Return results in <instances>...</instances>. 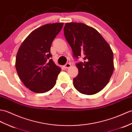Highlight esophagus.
I'll return each mask as SVG.
<instances>
[{"mask_svg":"<svg viewBox=\"0 0 132 132\" xmlns=\"http://www.w3.org/2000/svg\"><path fill=\"white\" fill-rule=\"evenodd\" d=\"M71 67V64L69 63H67L66 65L64 66V68L66 69L69 68V67Z\"/></svg>","mask_w":132,"mask_h":132,"instance_id":"34e87169","label":"esophagus"}]
</instances>
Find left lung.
I'll list each match as a JSON object with an SVG mask.
<instances>
[{
  "label": "left lung",
  "mask_w": 132,
  "mask_h": 132,
  "mask_svg": "<svg viewBox=\"0 0 132 132\" xmlns=\"http://www.w3.org/2000/svg\"><path fill=\"white\" fill-rule=\"evenodd\" d=\"M63 30L73 58L82 57L84 60L76 63L79 72L73 79V86L84 94L99 92L114 71V56L110 45L96 29L84 23H66Z\"/></svg>",
  "instance_id": "obj_1"
}]
</instances>
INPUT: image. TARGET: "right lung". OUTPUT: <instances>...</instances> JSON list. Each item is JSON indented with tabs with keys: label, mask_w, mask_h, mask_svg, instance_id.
Masks as SVG:
<instances>
[{
	"label": "right lung",
	"mask_w": 132,
	"mask_h": 132,
	"mask_svg": "<svg viewBox=\"0 0 132 132\" xmlns=\"http://www.w3.org/2000/svg\"><path fill=\"white\" fill-rule=\"evenodd\" d=\"M63 23H48L32 31L17 52L16 69L26 87L38 93L53 88L61 69L51 59V47Z\"/></svg>",
	"instance_id": "right-lung-1"
}]
</instances>
